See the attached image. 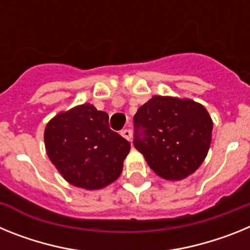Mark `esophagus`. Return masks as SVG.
<instances>
[{
	"label": "esophagus",
	"mask_w": 250,
	"mask_h": 250,
	"mask_svg": "<svg viewBox=\"0 0 250 250\" xmlns=\"http://www.w3.org/2000/svg\"><path fill=\"white\" fill-rule=\"evenodd\" d=\"M121 135L126 139V140L130 141V140H131V135H132L131 130H130V129H123V130H121Z\"/></svg>",
	"instance_id": "34e87169"
}]
</instances>
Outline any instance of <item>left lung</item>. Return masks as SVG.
Here are the masks:
<instances>
[{"label": "left lung", "mask_w": 250, "mask_h": 250, "mask_svg": "<svg viewBox=\"0 0 250 250\" xmlns=\"http://www.w3.org/2000/svg\"><path fill=\"white\" fill-rule=\"evenodd\" d=\"M134 146L156 175L182 180L202 165L211 143L213 121L190 99L152 96L134 116Z\"/></svg>", "instance_id": "left-lung-1"}]
</instances>
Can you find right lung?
<instances>
[{
    "instance_id": "right-lung-1",
    "label": "right lung",
    "mask_w": 250,
    "mask_h": 250,
    "mask_svg": "<svg viewBox=\"0 0 250 250\" xmlns=\"http://www.w3.org/2000/svg\"><path fill=\"white\" fill-rule=\"evenodd\" d=\"M43 138L48 159L63 179L86 190L114 183L130 151L129 141L110 129L109 115L91 104L57 114Z\"/></svg>"
}]
</instances>
